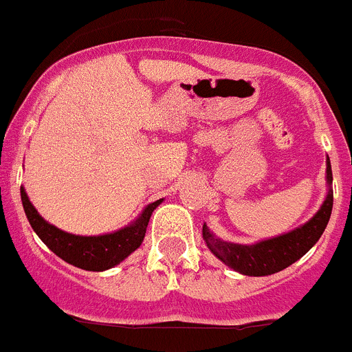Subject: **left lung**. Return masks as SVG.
Here are the masks:
<instances>
[{
    "label": "left lung",
    "instance_id": "8db88e82",
    "mask_svg": "<svg viewBox=\"0 0 352 352\" xmlns=\"http://www.w3.org/2000/svg\"><path fill=\"white\" fill-rule=\"evenodd\" d=\"M326 184H328V193H326L322 206L301 227L271 237V239L258 241L253 244H239L219 239L204 223L201 234H204L207 248L210 250L212 255L218 256L223 264L237 273L246 274V276H267V274H274L289 267L320 239V235L329 221V216H331L333 175L329 159H326Z\"/></svg>",
    "mask_w": 352,
    "mask_h": 352
}]
</instances>
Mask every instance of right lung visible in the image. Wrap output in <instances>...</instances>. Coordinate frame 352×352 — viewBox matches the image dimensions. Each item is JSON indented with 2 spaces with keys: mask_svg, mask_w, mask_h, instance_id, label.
I'll return each instance as SVG.
<instances>
[{
  "mask_svg": "<svg viewBox=\"0 0 352 352\" xmlns=\"http://www.w3.org/2000/svg\"><path fill=\"white\" fill-rule=\"evenodd\" d=\"M21 200L30 225L51 252L56 253L62 261L85 271H106L120 264L134 250L142 246L148 219L155 207L161 206L163 198L148 204L138 218L125 225L124 228L100 235L69 234L45 221L33 207L23 186H21Z\"/></svg>",
  "mask_w": 352,
  "mask_h": 352,
  "instance_id": "obj_1",
  "label": "right lung"
}]
</instances>
